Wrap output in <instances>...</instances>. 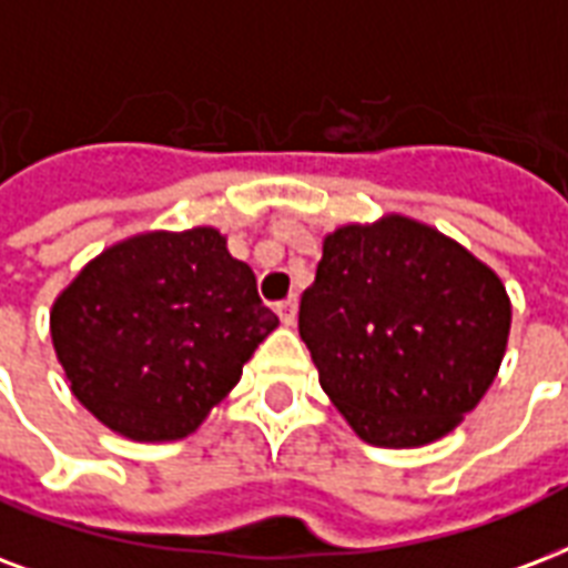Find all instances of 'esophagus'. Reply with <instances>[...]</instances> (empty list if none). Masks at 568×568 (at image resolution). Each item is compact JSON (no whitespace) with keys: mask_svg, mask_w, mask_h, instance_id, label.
Returning a JSON list of instances; mask_svg holds the SVG:
<instances>
[{"mask_svg":"<svg viewBox=\"0 0 568 568\" xmlns=\"http://www.w3.org/2000/svg\"><path fill=\"white\" fill-rule=\"evenodd\" d=\"M276 315L285 327H292L294 318H297V297H285V301L276 303Z\"/></svg>","mask_w":568,"mask_h":568,"instance_id":"1","label":"esophagus"}]
</instances>
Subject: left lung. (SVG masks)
I'll use <instances>...</instances> for the list:
<instances>
[{
	"mask_svg": "<svg viewBox=\"0 0 568 568\" xmlns=\"http://www.w3.org/2000/svg\"><path fill=\"white\" fill-rule=\"evenodd\" d=\"M509 322L495 271L408 216L324 237L297 315L324 393L375 447L453 432L491 387Z\"/></svg>",
	"mask_w": 568,
	"mask_h": 568,
	"instance_id": "1",
	"label": "left lung"
}]
</instances>
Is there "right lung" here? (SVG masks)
Here are the masks:
<instances>
[{
  "instance_id": "right-lung-1",
  "label": "right lung",
  "mask_w": 568,
  "mask_h": 568,
  "mask_svg": "<svg viewBox=\"0 0 568 568\" xmlns=\"http://www.w3.org/2000/svg\"><path fill=\"white\" fill-rule=\"evenodd\" d=\"M276 324L250 265L207 226L110 246L50 315L73 396L130 440L190 435Z\"/></svg>"
}]
</instances>
